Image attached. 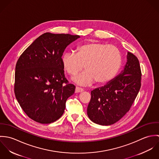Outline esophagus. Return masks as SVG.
Listing matches in <instances>:
<instances>
[{
    "label": "esophagus",
    "mask_w": 159,
    "mask_h": 159,
    "mask_svg": "<svg viewBox=\"0 0 159 159\" xmlns=\"http://www.w3.org/2000/svg\"><path fill=\"white\" fill-rule=\"evenodd\" d=\"M83 91V89L79 88V87H76L75 88V93H78V92H81Z\"/></svg>",
    "instance_id": "obj_1"
}]
</instances>
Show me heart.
<instances>
[{"label":"heart","mask_w":159,"mask_h":159,"mask_svg":"<svg viewBox=\"0 0 159 159\" xmlns=\"http://www.w3.org/2000/svg\"><path fill=\"white\" fill-rule=\"evenodd\" d=\"M62 62L64 70L71 76L78 75L84 66L86 71L74 78L77 84L86 86L96 81L98 85H105L118 74L122 59L116 47L103 43L89 42L78 46L76 54L65 53Z\"/></svg>","instance_id":"b5f03b06"}]
</instances>
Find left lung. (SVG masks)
Masks as SVG:
<instances>
[{
  "label": "left lung",
  "instance_id": "left-lung-1",
  "mask_svg": "<svg viewBox=\"0 0 159 159\" xmlns=\"http://www.w3.org/2000/svg\"><path fill=\"white\" fill-rule=\"evenodd\" d=\"M139 61L128 52L124 70L104 86L91 91L87 114L91 120L110 125L120 120L132 107L141 88Z\"/></svg>",
  "mask_w": 159,
  "mask_h": 159
}]
</instances>
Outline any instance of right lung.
<instances>
[{"mask_svg":"<svg viewBox=\"0 0 159 159\" xmlns=\"http://www.w3.org/2000/svg\"><path fill=\"white\" fill-rule=\"evenodd\" d=\"M79 35L46 32L20 56L15 68V94L24 113L41 124H50L64 114L75 86L65 77L62 56Z\"/></svg>","mask_w":159,"mask_h":159,"instance_id":"1","label":"right lung"}]
</instances>
